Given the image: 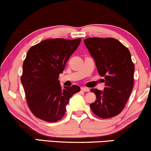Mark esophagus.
I'll use <instances>...</instances> for the list:
<instances>
[{
  "mask_svg": "<svg viewBox=\"0 0 151 151\" xmlns=\"http://www.w3.org/2000/svg\"><path fill=\"white\" fill-rule=\"evenodd\" d=\"M81 89L82 90V91H86V92H88V91H90V89H89V88H87V87H84V86H83V87H81Z\"/></svg>",
  "mask_w": 151,
  "mask_h": 151,
  "instance_id": "1",
  "label": "esophagus"
}]
</instances>
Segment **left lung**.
Returning <instances> with one entry per match:
<instances>
[{"instance_id":"8db88e82","label":"left lung","mask_w":151,"mask_h":151,"mask_svg":"<svg viewBox=\"0 0 151 151\" xmlns=\"http://www.w3.org/2000/svg\"><path fill=\"white\" fill-rule=\"evenodd\" d=\"M84 42L105 83L103 91L91 89L96 99L90 108L102 119L115 116L124 109L132 91L135 67L131 53L114 38L89 37Z\"/></svg>"}]
</instances>
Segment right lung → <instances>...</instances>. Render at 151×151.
Instances as JSON below:
<instances>
[{
    "instance_id": "add662e5",
    "label": "right lung",
    "mask_w": 151,
    "mask_h": 151,
    "mask_svg": "<svg viewBox=\"0 0 151 151\" xmlns=\"http://www.w3.org/2000/svg\"><path fill=\"white\" fill-rule=\"evenodd\" d=\"M80 42L81 38L45 40L27 52L22 65L21 82L27 105L38 119L47 122L60 120L70 98L80 91L77 85L62 88L58 80Z\"/></svg>"
}]
</instances>
